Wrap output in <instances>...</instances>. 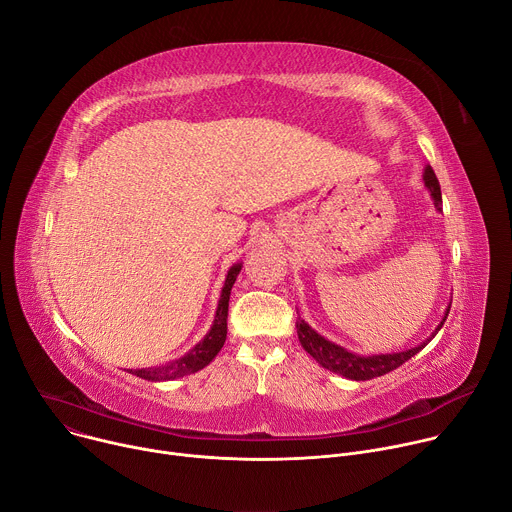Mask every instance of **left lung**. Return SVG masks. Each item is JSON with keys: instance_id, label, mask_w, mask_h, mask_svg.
<instances>
[{"instance_id": "8db88e82", "label": "left lung", "mask_w": 512, "mask_h": 512, "mask_svg": "<svg viewBox=\"0 0 512 512\" xmlns=\"http://www.w3.org/2000/svg\"><path fill=\"white\" fill-rule=\"evenodd\" d=\"M423 181H425V187L429 189L431 193V199H433V205L437 207V211H441V189H439V181L433 173L431 166H425V175H423ZM447 313H449V307L443 315V321L447 319ZM443 321L437 325V329L431 333L429 339H425L423 344L411 348V350H405V352H394V354H376V356H360V354H354V352H348L346 348L337 346L333 342H329V339H325L323 335H319L315 329L309 327V323H305V319L299 317L297 321V333H299V342L301 346L305 348V352L309 356H313L323 368H327L329 372H335V374H342L350 380H370V378H376V376H384L388 372H392L394 368H399L401 364H405L407 360H411L415 354H419L431 339L437 335V331L441 329Z\"/></svg>"}]
</instances>
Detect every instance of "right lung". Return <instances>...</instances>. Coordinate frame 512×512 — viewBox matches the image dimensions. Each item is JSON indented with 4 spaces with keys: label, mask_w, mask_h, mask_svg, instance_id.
I'll return each mask as SVG.
<instances>
[{
    "label": "right lung",
    "mask_w": 512,
    "mask_h": 512,
    "mask_svg": "<svg viewBox=\"0 0 512 512\" xmlns=\"http://www.w3.org/2000/svg\"><path fill=\"white\" fill-rule=\"evenodd\" d=\"M240 270H242V264H234L230 270H227L225 285L221 289L219 305H217V311H215V321H213L209 333L201 339V342L191 352H187L183 358H179L175 362H168L164 366L130 370V374H136V376H140L144 380H150V382H160V380L183 378L187 374H195L197 370L205 368L217 356V352L225 344V335H227V307H230V293H232V287H234V282H236Z\"/></svg>",
    "instance_id": "obj_1"
}]
</instances>
